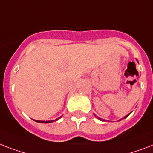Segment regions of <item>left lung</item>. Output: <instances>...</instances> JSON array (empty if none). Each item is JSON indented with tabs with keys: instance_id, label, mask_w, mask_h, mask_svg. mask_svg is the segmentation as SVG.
Here are the masks:
<instances>
[{
	"instance_id": "1",
	"label": "left lung",
	"mask_w": 153,
	"mask_h": 153,
	"mask_svg": "<svg viewBox=\"0 0 153 153\" xmlns=\"http://www.w3.org/2000/svg\"><path fill=\"white\" fill-rule=\"evenodd\" d=\"M130 114H129V115H130ZM129 115H126V116H125V117H124V119H125V118H126V117H127V116H128ZM98 119H99V120H101V119H100V118H98Z\"/></svg>"
}]
</instances>
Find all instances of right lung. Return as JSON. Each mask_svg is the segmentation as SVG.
Returning a JSON list of instances; mask_svg holds the SVG:
<instances>
[{
    "mask_svg": "<svg viewBox=\"0 0 153 153\" xmlns=\"http://www.w3.org/2000/svg\"><path fill=\"white\" fill-rule=\"evenodd\" d=\"M60 118V117H59ZM59 119H56V120H58ZM36 122H38V123H52V122L55 121V120H50V121H39V120H35Z\"/></svg>",
    "mask_w": 153,
    "mask_h": 153,
    "instance_id": "1",
    "label": "right lung"
}]
</instances>
